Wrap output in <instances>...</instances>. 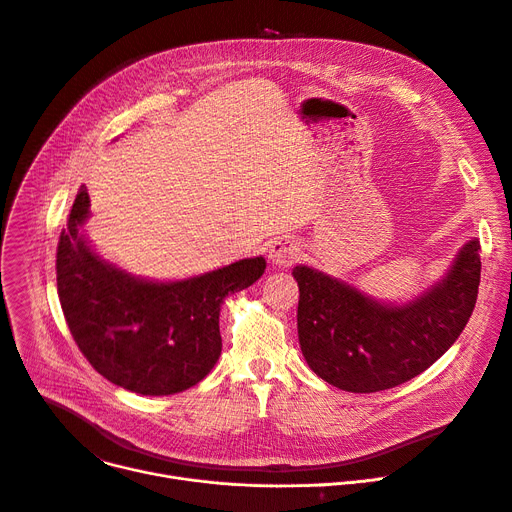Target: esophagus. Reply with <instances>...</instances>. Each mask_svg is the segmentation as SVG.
Returning a JSON list of instances; mask_svg holds the SVG:
<instances>
[{
    "label": "esophagus",
    "mask_w": 512,
    "mask_h": 512,
    "mask_svg": "<svg viewBox=\"0 0 512 512\" xmlns=\"http://www.w3.org/2000/svg\"><path fill=\"white\" fill-rule=\"evenodd\" d=\"M267 253H269V261L278 267H288L296 263L300 257L298 245L290 241V238H274V241L267 245Z\"/></svg>",
    "instance_id": "1"
}]
</instances>
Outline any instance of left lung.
<instances>
[{
  "label": "left lung",
  "mask_w": 512,
  "mask_h": 512,
  "mask_svg": "<svg viewBox=\"0 0 512 512\" xmlns=\"http://www.w3.org/2000/svg\"><path fill=\"white\" fill-rule=\"evenodd\" d=\"M480 271V243L469 241L445 278L395 306L296 265L298 342L306 364L329 385L352 393L385 391L418 377L465 329Z\"/></svg>",
  "instance_id": "obj_1"
}]
</instances>
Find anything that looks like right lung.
Masks as SVG:
<instances>
[{
  "label": "right lung",
  "instance_id": "1",
  "mask_svg": "<svg viewBox=\"0 0 512 512\" xmlns=\"http://www.w3.org/2000/svg\"><path fill=\"white\" fill-rule=\"evenodd\" d=\"M82 185L57 245V292L74 342L107 381L140 395L197 385L222 352L220 304L255 284L265 259H241L181 282H146L100 259L80 232Z\"/></svg>",
  "mask_w": 512,
  "mask_h": 512
}]
</instances>
